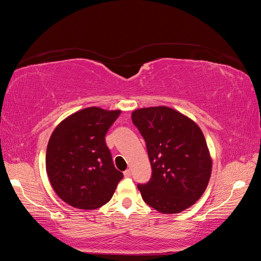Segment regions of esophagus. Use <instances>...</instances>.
Wrapping results in <instances>:
<instances>
[{"mask_svg":"<svg viewBox=\"0 0 261 261\" xmlns=\"http://www.w3.org/2000/svg\"><path fill=\"white\" fill-rule=\"evenodd\" d=\"M130 175H132V173H130L129 170L124 171V176H125V177H130Z\"/></svg>","mask_w":261,"mask_h":261,"instance_id":"1","label":"esophagus"}]
</instances>
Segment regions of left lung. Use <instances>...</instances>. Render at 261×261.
<instances>
[{"instance_id": "obj_1", "label": "left lung", "mask_w": 261, "mask_h": 261, "mask_svg": "<svg viewBox=\"0 0 261 261\" xmlns=\"http://www.w3.org/2000/svg\"><path fill=\"white\" fill-rule=\"evenodd\" d=\"M144 137L152 175L137 185L144 201L161 213H178L198 200L208 186L212 159L200 127L169 107L132 113Z\"/></svg>"}]
</instances>
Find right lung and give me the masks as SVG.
<instances>
[{
	"label": "right lung",
	"mask_w": 261,
	"mask_h": 261,
	"mask_svg": "<svg viewBox=\"0 0 261 261\" xmlns=\"http://www.w3.org/2000/svg\"><path fill=\"white\" fill-rule=\"evenodd\" d=\"M121 112L86 108L53 130L45 169L54 192L69 206L92 210L112 198L123 173L114 167L106 134Z\"/></svg>",
	"instance_id": "1"
}]
</instances>
